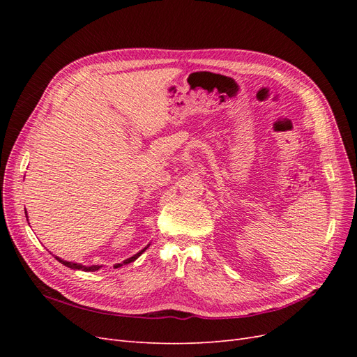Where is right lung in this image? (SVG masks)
Returning a JSON list of instances; mask_svg holds the SVG:
<instances>
[{"mask_svg":"<svg viewBox=\"0 0 357 357\" xmlns=\"http://www.w3.org/2000/svg\"><path fill=\"white\" fill-rule=\"evenodd\" d=\"M26 220H28V215H26ZM147 248V247H146ZM146 248H143L142 252H138L137 255H134L132 257H129V259H126V261H123V264H117L114 268H119V266H122V265H128V264H131V262H134L135 259L142 255L143 252H146ZM56 257V261H59L62 265H66V266H68V268H71V269H82V271H98V269L101 268L100 265H92V266H83V265H80V264H73V262H67V261H63V259H61V257H58V256H55Z\"/></svg>","mask_w":357,"mask_h":357,"instance_id":"1","label":"right lung"}]
</instances>
